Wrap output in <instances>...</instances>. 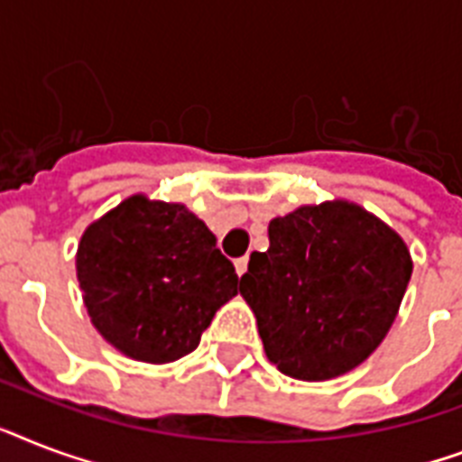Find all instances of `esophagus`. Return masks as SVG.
Instances as JSON below:
<instances>
[{
  "instance_id": "esophagus-1",
  "label": "esophagus",
  "mask_w": 462,
  "mask_h": 462,
  "mask_svg": "<svg viewBox=\"0 0 462 462\" xmlns=\"http://www.w3.org/2000/svg\"><path fill=\"white\" fill-rule=\"evenodd\" d=\"M246 266H249V256H242V259L235 261V271H237V275H245Z\"/></svg>"
}]
</instances>
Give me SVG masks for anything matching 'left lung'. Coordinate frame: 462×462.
<instances>
[{
  "mask_svg": "<svg viewBox=\"0 0 462 462\" xmlns=\"http://www.w3.org/2000/svg\"><path fill=\"white\" fill-rule=\"evenodd\" d=\"M268 242L239 282L266 357L300 381L352 372L398 316L412 275L408 245L345 199L273 217Z\"/></svg>",
  "mask_w": 462,
  "mask_h": 462,
  "instance_id": "obj_1",
  "label": "left lung"
}]
</instances>
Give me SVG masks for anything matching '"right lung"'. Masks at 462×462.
<instances>
[{"label":"right lung","instance_id":"1","mask_svg":"<svg viewBox=\"0 0 462 462\" xmlns=\"http://www.w3.org/2000/svg\"><path fill=\"white\" fill-rule=\"evenodd\" d=\"M76 278L97 333L148 365L194 352L239 285L203 220L184 203L143 194L129 196L86 227Z\"/></svg>","mask_w":462,"mask_h":462}]
</instances>
